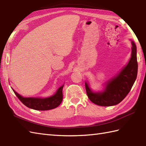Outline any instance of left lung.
I'll list each match as a JSON object with an SVG mask.
<instances>
[{"label":"left lung","instance_id":"1","mask_svg":"<svg viewBox=\"0 0 146 146\" xmlns=\"http://www.w3.org/2000/svg\"><path fill=\"white\" fill-rule=\"evenodd\" d=\"M132 46L131 58L129 63L119 75L108 82L103 92L94 93L85 83L86 94L93 103L104 107L115 105L122 102L131 91L137 78L138 69L137 49L133 41Z\"/></svg>","mask_w":146,"mask_h":146}]
</instances>
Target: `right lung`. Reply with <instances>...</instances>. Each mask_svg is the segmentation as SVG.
Returning a JSON list of instances; mask_svg holds the SVG:
<instances>
[{
    "label": "right lung",
    "mask_w": 146,
    "mask_h": 146,
    "mask_svg": "<svg viewBox=\"0 0 146 146\" xmlns=\"http://www.w3.org/2000/svg\"><path fill=\"white\" fill-rule=\"evenodd\" d=\"M63 85L58 88L54 95L46 98H24L15 92L13 89L12 90L22 103L28 108L36 110H48L53 109L61 104L63 100Z\"/></svg>",
    "instance_id": "obj_1"
}]
</instances>
